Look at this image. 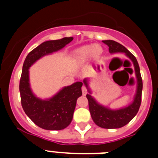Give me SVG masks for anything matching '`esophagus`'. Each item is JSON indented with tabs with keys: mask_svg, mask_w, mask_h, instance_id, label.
Masks as SVG:
<instances>
[{
	"mask_svg": "<svg viewBox=\"0 0 158 158\" xmlns=\"http://www.w3.org/2000/svg\"><path fill=\"white\" fill-rule=\"evenodd\" d=\"M81 90H82V94L84 95V96H85L86 94H87L88 91H87V89H86V87L85 85L82 86L81 88Z\"/></svg>",
	"mask_w": 158,
	"mask_h": 158,
	"instance_id": "esophagus-1",
	"label": "esophagus"
}]
</instances>
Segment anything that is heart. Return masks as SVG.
I'll return each instance as SVG.
<instances>
[{
    "label": "heart",
    "mask_w": 158,
    "mask_h": 158,
    "mask_svg": "<svg viewBox=\"0 0 158 158\" xmlns=\"http://www.w3.org/2000/svg\"><path fill=\"white\" fill-rule=\"evenodd\" d=\"M104 50L101 46L85 45L75 50L73 52L74 61L78 64H83L87 62L89 58H91L94 62H98L101 58Z\"/></svg>",
    "instance_id": "heart-1"
}]
</instances>
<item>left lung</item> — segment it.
<instances>
[{
  "label": "left lung",
  "mask_w": 158,
  "mask_h": 158,
  "mask_svg": "<svg viewBox=\"0 0 158 158\" xmlns=\"http://www.w3.org/2000/svg\"><path fill=\"white\" fill-rule=\"evenodd\" d=\"M103 43L108 47V50L111 54L114 53H125L127 56L132 61L135 66V75L137 77V91L134 101L127 107L119 108L118 110H111L101 104H98L93 96L91 91L89 89L87 79L84 80V84L88 88L89 94L86 95L89 100V111L92 118L95 123L100 127L106 129H115L125 126L136 115L139 110L142 102V80L140 73V69L136 58L131 54L127 49L120 43L113 40H104Z\"/></svg>",
  "instance_id": "1"
}]
</instances>
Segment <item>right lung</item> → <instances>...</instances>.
<instances>
[{"label":"right lung","instance_id":"1","mask_svg":"<svg viewBox=\"0 0 158 158\" xmlns=\"http://www.w3.org/2000/svg\"><path fill=\"white\" fill-rule=\"evenodd\" d=\"M73 40V37H65L44 42L32 50L23 62L19 81L21 105L31 120L43 129L58 131L69 126L73 119L77 100L82 95L83 83L75 82L64 87L51 98L41 100L36 97L31 89L28 69L40 58L59 51Z\"/></svg>","mask_w":158,"mask_h":158}]
</instances>
